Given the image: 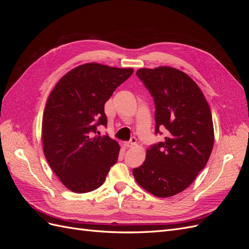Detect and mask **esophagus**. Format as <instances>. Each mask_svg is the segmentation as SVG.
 Instances as JSON below:
<instances>
[{
  "label": "esophagus",
  "mask_w": 249,
  "mask_h": 249,
  "mask_svg": "<svg viewBox=\"0 0 249 249\" xmlns=\"http://www.w3.org/2000/svg\"><path fill=\"white\" fill-rule=\"evenodd\" d=\"M136 144H137V139L135 138V137H133V138H131V140L129 142H125L124 143V146L125 147H134Z\"/></svg>",
  "instance_id": "esophagus-1"
}]
</instances>
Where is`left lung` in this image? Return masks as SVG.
Returning a JSON list of instances; mask_svg holds the SVG:
<instances>
[{"label": "left lung", "mask_w": 249, "mask_h": 249, "mask_svg": "<svg viewBox=\"0 0 249 249\" xmlns=\"http://www.w3.org/2000/svg\"><path fill=\"white\" fill-rule=\"evenodd\" d=\"M136 74L154 97L156 134L165 127L168 135L146 150L133 176L150 194L170 197L189 187L206 166L214 145L212 113L200 88L182 71L159 66Z\"/></svg>", "instance_id": "8db88e82"}]
</instances>
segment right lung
Wrapping results in <instances>:
<instances>
[{
	"mask_svg": "<svg viewBox=\"0 0 249 249\" xmlns=\"http://www.w3.org/2000/svg\"><path fill=\"white\" fill-rule=\"evenodd\" d=\"M133 71L85 63L64 74L50 93L42 116L43 154L71 191L97 189L116 163L119 144L95 135L96 126L107 125L105 103Z\"/></svg>",
	"mask_w": 249,
	"mask_h": 249,
	"instance_id": "add662e5",
	"label": "right lung"
}]
</instances>
